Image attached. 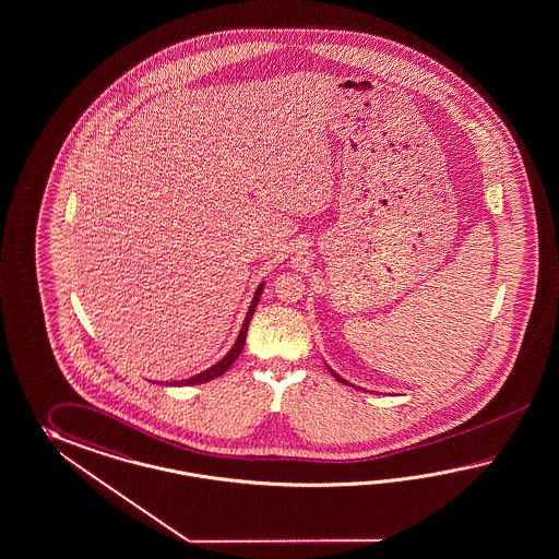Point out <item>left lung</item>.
Segmentation results:
<instances>
[{"instance_id": "obj_1", "label": "left lung", "mask_w": 559, "mask_h": 559, "mask_svg": "<svg viewBox=\"0 0 559 559\" xmlns=\"http://www.w3.org/2000/svg\"><path fill=\"white\" fill-rule=\"evenodd\" d=\"M329 371H331V373H333V378H335V380L341 381V383H347V385H352V383H349V381H345V380H343V378H341V376H337V373H335V371H333V369H329Z\"/></svg>"}]
</instances>
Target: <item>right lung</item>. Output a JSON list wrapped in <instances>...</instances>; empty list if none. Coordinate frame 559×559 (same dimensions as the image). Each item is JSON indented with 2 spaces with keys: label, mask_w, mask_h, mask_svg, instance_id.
<instances>
[{
  "label": "right lung",
  "mask_w": 559,
  "mask_h": 559,
  "mask_svg": "<svg viewBox=\"0 0 559 559\" xmlns=\"http://www.w3.org/2000/svg\"><path fill=\"white\" fill-rule=\"evenodd\" d=\"M262 286L264 285L259 286V290H257V295H254V299H252V305H250L248 314H246L245 323H242V329H240V335H238V340L234 343V347L228 352V355H226V357H222L216 366L205 369V371L198 373V376H193L190 380L171 381V383H176V385H195V383H205V381L216 380V378H219L222 373H226V371L230 369L231 364L238 359V355L242 354V349H245L246 333H248V325H250V319H252V314H254V309H257V305H259L260 295H262Z\"/></svg>",
  "instance_id": "1"
}]
</instances>
